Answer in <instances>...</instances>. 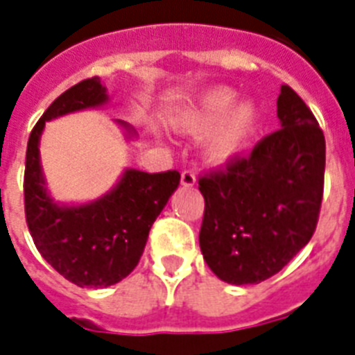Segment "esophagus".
Listing matches in <instances>:
<instances>
[{
  "label": "esophagus",
  "mask_w": 355,
  "mask_h": 355,
  "mask_svg": "<svg viewBox=\"0 0 355 355\" xmlns=\"http://www.w3.org/2000/svg\"><path fill=\"white\" fill-rule=\"evenodd\" d=\"M180 182H182V186H186V187L195 186V182H197L195 171H193V169H184L182 177H180Z\"/></svg>",
  "instance_id": "34e87169"
}]
</instances>
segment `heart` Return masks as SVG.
Wrapping results in <instances>:
<instances>
[{"instance_id": "obj_1", "label": "heart", "mask_w": 355, "mask_h": 355, "mask_svg": "<svg viewBox=\"0 0 355 355\" xmlns=\"http://www.w3.org/2000/svg\"><path fill=\"white\" fill-rule=\"evenodd\" d=\"M235 98H237L235 93L227 87H217L207 91L206 94L198 98L197 105H193L184 114V131L200 135V132L211 131L213 128H217L218 123L227 116V112L232 111ZM253 123H255V109L250 103H244L239 109H235L207 148V155L211 158V162L223 164L235 157L239 149L243 148L244 138L248 137V132L252 131Z\"/></svg>"}]
</instances>
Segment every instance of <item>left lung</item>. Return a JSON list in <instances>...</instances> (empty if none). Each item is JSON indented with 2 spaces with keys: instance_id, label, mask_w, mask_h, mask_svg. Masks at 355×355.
I'll use <instances>...</instances> for the list:
<instances>
[{
  "instance_id": "obj_1",
  "label": "left lung",
  "mask_w": 355,
  "mask_h": 355,
  "mask_svg": "<svg viewBox=\"0 0 355 355\" xmlns=\"http://www.w3.org/2000/svg\"><path fill=\"white\" fill-rule=\"evenodd\" d=\"M281 129L198 177L204 261L230 284L266 281L318 227L327 146L319 122L290 85L277 98Z\"/></svg>"
}]
</instances>
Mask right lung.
<instances>
[{
  "mask_svg": "<svg viewBox=\"0 0 355 355\" xmlns=\"http://www.w3.org/2000/svg\"><path fill=\"white\" fill-rule=\"evenodd\" d=\"M107 100L100 78L76 83L54 100L34 125L27 144L23 200L28 232L42 257L82 288H105L137 268L149 230L180 182L177 169H128L109 195L78 207H60L43 184L37 142L47 120Z\"/></svg>",
  "mask_w": 355,
  "mask_h": 355,
  "instance_id": "obj_1",
  "label": "right lung"
}]
</instances>
